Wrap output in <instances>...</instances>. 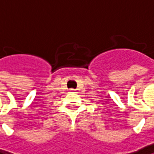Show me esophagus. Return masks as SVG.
<instances>
[{
    "mask_svg": "<svg viewBox=\"0 0 154 154\" xmlns=\"http://www.w3.org/2000/svg\"><path fill=\"white\" fill-rule=\"evenodd\" d=\"M74 91H75V89H73V88L69 89V92H70V93H74Z\"/></svg>",
    "mask_w": 154,
    "mask_h": 154,
    "instance_id": "34e87169",
    "label": "esophagus"
}]
</instances>
